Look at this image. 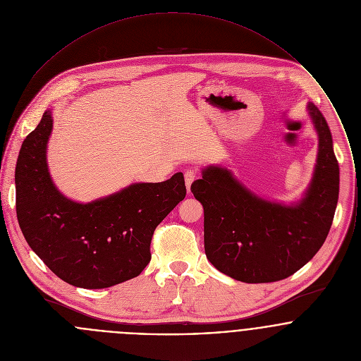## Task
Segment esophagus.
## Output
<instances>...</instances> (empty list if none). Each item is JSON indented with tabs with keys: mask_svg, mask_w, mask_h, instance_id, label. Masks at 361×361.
<instances>
[{
	"mask_svg": "<svg viewBox=\"0 0 361 361\" xmlns=\"http://www.w3.org/2000/svg\"><path fill=\"white\" fill-rule=\"evenodd\" d=\"M196 179V172L193 169H188L185 172V183H186V189H188V193H190V186L192 183L195 182Z\"/></svg>",
	"mask_w": 361,
	"mask_h": 361,
	"instance_id": "obj_1",
	"label": "esophagus"
}]
</instances>
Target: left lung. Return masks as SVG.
<instances>
[{
  "label": "left lung",
  "mask_w": 361,
  "mask_h": 361,
  "mask_svg": "<svg viewBox=\"0 0 361 361\" xmlns=\"http://www.w3.org/2000/svg\"><path fill=\"white\" fill-rule=\"evenodd\" d=\"M318 136L317 158L303 195L290 203L269 200L221 165L202 168L192 193L204 208V250L222 274L246 283L285 279L324 245L339 197V165L321 111L307 103Z\"/></svg>",
  "instance_id": "left-lung-1"
}]
</instances>
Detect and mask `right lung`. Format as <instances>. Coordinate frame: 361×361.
Returning <instances> with one entry per match:
<instances>
[{
  "label": "right lung",
  "instance_id": "obj_1",
  "mask_svg": "<svg viewBox=\"0 0 361 361\" xmlns=\"http://www.w3.org/2000/svg\"><path fill=\"white\" fill-rule=\"evenodd\" d=\"M51 132L50 108L23 140L16 161V215L27 245L76 288L103 289L137 276L150 262L157 225L186 196L183 173L158 183H130L89 203L75 202L52 180Z\"/></svg>",
  "mask_w": 361,
  "mask_h": 361
}]
</instances>
